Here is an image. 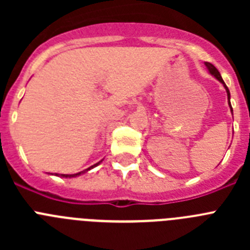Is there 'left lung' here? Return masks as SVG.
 <instances>
[{
    "instance_id": "1",
    "label": "left lung",
    "mask_w": 250,
    "mask_h": 250,
    "mask_svg": "<svg viewBox=\"0 0 250 250\" xmlns=\"http://www.w3.org/2000/svg\"><path fill=\"white\" fill-rule=\"evenodd\" d=\"M204 65L207 66V70H208V72H209V74L211 75V76H214L216 79V80L219 81L220 83H223V86H224V89H225V91H227V96H228V104H229V107H230V111H231V114H233V109H231V105H230V92H229V89L228 87H227V85H225V83L224 81H223V79H222V76H220V72L218 71V70H216V67L214 65H211L210 62H204Z\"/></svg>"
}]
</instances>
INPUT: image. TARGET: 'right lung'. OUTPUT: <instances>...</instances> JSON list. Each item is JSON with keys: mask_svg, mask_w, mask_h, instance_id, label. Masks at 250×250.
Masks as SVG:
<instances>
[{"mask_svg": "<svg viewBox=\"0 0 250 250\" xmlns=\"http://www.w3.org/2000/svg\"><path fill=\"white\" fill-rule=\"evenodd\" d=\"M100 163H103V160H100V161H99V163H96V164L91 165V167H87V169L83 170V171H80V173H76V174H57V173H55V175H56V176H61V178H76V176H80L81 174L87 173V171H89V170L94 169L95 167H98V165L100 164Z\"/></svg>", "mask_w": 250, "mask_h": 250, "instance_id": "right-lung-1", "label": "right lung"}]
</instances>
